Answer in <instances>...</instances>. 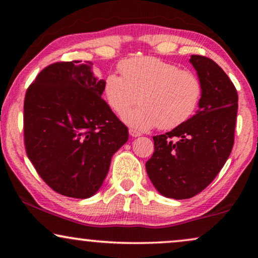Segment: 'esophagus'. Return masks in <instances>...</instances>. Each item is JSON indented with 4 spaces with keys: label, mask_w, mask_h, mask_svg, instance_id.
Masks as SVG:
<instances>
[{
    "label": "esophagus",
    "mask_w": 258,
    "mask_h": 258,
    "mask_svg": "<svg viewBox=\"0 0 258 258\" xmlns=\"http://www.w3.org/2000/svg\"><path fill=\"white\" fill-rule=\"evenodd\" d=\"M130 135L131 137H133V138H138V137H140V135H141V133L139 132V131H137V130H133V128H130Z\"/></svg>",
    "instance_id": "esophagus-1"
}]
</instances>
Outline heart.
I'll return each mask as SVG.
<instances>
[{"mask_svg":"<svg viewBox=\"0 0 258 258\" xmlns=\"http://www.w3.org/2000/svg\"><path fill=\"white\" fill-rule=\"evenodd\" d=\"M118 67L123 76L108 74L103 81V94L109 107L118 115L138 99L139 106L123 116L131 127L173 130L197 110L203 85L196 74L155 56L126 59Z\"/></svg>","mask_w":258,"mask_h":258,"instance_id":"heart-1","label":"heart"}]
</instances>
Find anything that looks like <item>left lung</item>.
<instances>
[{"label": "left lung", "instance_id": "left-lung-1", "mask_svg": "<svg viewBox=\"0 0 258 258\" xmlns=\"http://www.w3.org/2000/svg\"><path fill=\"white\" fill-rule=\"evenodd\" d=\"M203 95L196 115L154 137L155 151L146 163L148 176L164 197L187 199L202 192L223 167L232 150L238 111L237 90L212 59L191 55Z\"/></svg>", "mask_w": 258, "mask_h": 258}]
</instances>
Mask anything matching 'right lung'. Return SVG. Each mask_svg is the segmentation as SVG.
Instances as JSON below:
<instances>
[{
  "mask_svg": "<svg viewBox=\"0 0 258 258\" xmlns=\"http://www.w3.org/2000/svg\"><path fill=\"white\" fill-rule=\"evenodd\" d=\"M55 62L29 85L24 102L26 152L51 189L66 197H92L128 130L101 98L103 80L92 62Z\"/></svg>",
  "mask_w": 258,
  "mask_h": 258,
  "instance_id": "right-lung-1",
  "label": "right lung"
}]
</instances>
